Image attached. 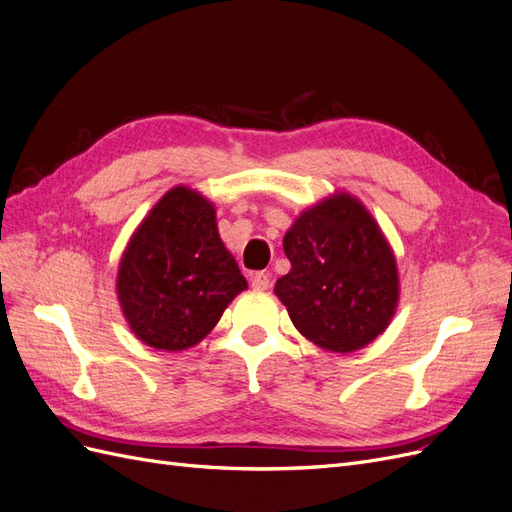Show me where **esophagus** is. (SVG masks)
Here are the masks:
<instances>
[{"label":"esophagus","instance_id":"1","mask_svg":"<svg viewBox=\"0 0 512 512\" xmlns=\"http://www.w3.org/2000/svg\"><path fill=\"white\" fill-rule=\"evenodd\" d=\"M252 288L254 290H267L271 286V275L265 273V271H258L252 275Z\"/></svg>","mask_w":512,"mask_h":512}]
</instances>
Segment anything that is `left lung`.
Listing matches in <instances>:
<instances>
[{
	"mask_svg": "<svg viewBox=\"0 0 512 512\" xmlns=\"http://www.w3.org/2000/svg\"><path fill=\"white\" fill-rule=\"evenodd\" d=\"M290 271L275 284L294 327L329 352H354L397 309L395 254L378 222L342 192L303 211L284 237Z\"/></svg>",
	"mask_w": 512,
	"mask_h": 512,
	"instance_id": "left-lung-1",
	"label": "left lung"
}]
</instances>
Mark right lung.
<instances>
[{
  "label": "right lung",
  "instance_id": "right-lung-1",
  "mask_svg": "<svg viewBox=\"0 0 512 512\" xmlns=\"http://www.w3.org/2000/svg\"><path fill=\"white\" fill-rule=\"evenodd\" d=\"M245 288L220 239L215 207L185 185L168 190L134 230L117 273L130 329L147 346L168 352L207 337Z\"/></svg>",
  "mask_w": 512,
  "mask_h": 512
}]
</instances>
